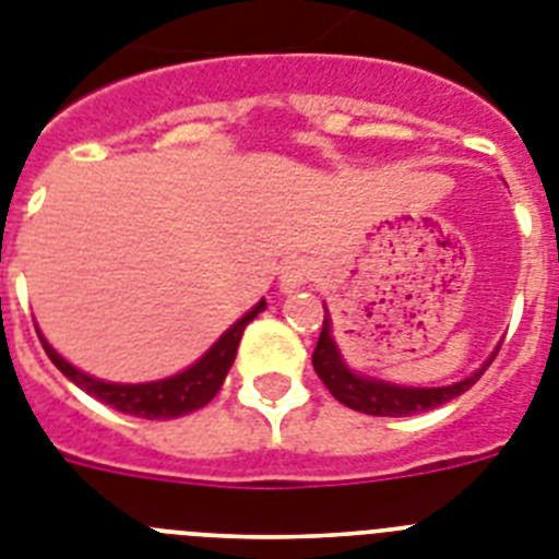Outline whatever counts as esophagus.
<instances>
[{
    "mask_svg": "<svg viewBox=\"0 0 559 559\" xmlns=\"http://www.w3.org/2000/svg\"><path fill=\"white\" fill-rule=\"evenodd\" d=\"M312 266L307 261H287V264L281 266L278 272V287L281 293H295V289L307 287L309 281H312Z\"/></svg>",
    "mask_w": 559,
    "mask_h": 559,
    "instance_id": "esophagus-1",
    "label": "esophagus"
}]
</instances>
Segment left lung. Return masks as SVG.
Masks as SVG:
<instances>
[{"mask_svg":"<svg viewBox=\"0 0 559 559\" xmlns=\"http://www.w3.org/2000/svg\"><path fill=\"white\" fill-rule=\"evenodd\" d=\"M497 349L491 352L489 360H483L480 369H475L468 378L457 383H449V386H401V383L378 381V378H367V374H358L355 369H349V364H346L341 349H337L335 337H332V318L326 312L323 316L321 337H318V346L312 352V367H316L323 386L332 392V397L349 406V409L374 417H406L426 409H438V406L454 401L466 389L475 386L477 378L495 360Z\"/></svg>","mask_w":559,"mask_h":559,"instance_id":"1","label":"left lung"}]
</instances>
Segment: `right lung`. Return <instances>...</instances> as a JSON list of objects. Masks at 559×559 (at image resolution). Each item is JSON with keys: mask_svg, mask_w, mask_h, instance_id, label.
Masks as SVG:
<instances>
[{"mask_svg": "<svg viewBox=\"0 0 559 559\" xmlns=\"http://www.w3.org/2000/svg\"><path fill=\"white\" fill-rule=\"evenodd\" d=\"M266 301L255 304L250 312H243L227 332H224L213 346H210L204 355H201L195 364H190L181 372L170 374V378H162V381H147V383H112V381H102V378H93V374L82 372L73 364L59 355L53 346L45 341V335L39 332V341L48 352V358L53 360L56 369L70 378V381L76 383L79 389H84L87 395H93L96 401L107 403L112 409L124 412V415H135V417H147V420H170V417H181L190 415V412L201 409V406H207L215 395H218V389H222L224 378H227L229 367H233V360H236L238 344H241V335L247 330V323L258 316V312H264Z\"/></svg>", "mask_w": 559, "mask_h": 559, "instance_id": "obj_1", "label": "right lung"}]
</instances>
